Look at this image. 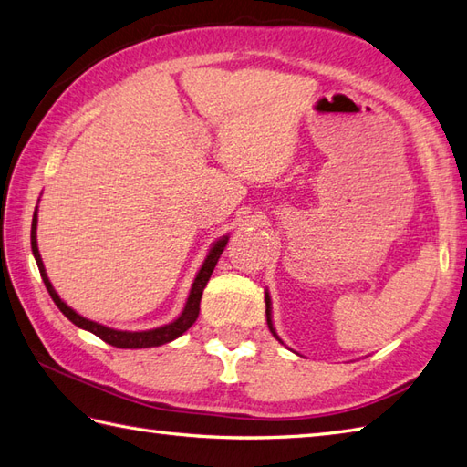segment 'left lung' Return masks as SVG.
<instances>
[{"mask_svg": "<svg viewBox=\"0 0 467 467\" xmlns=\"http://www.w3.org/2000/svg\"><path fill=\"white\" fill-rule=\"evenodd\" d=\"M270 294L268 292H265V318H268V328H270V332H272V335L275 337V338H278V335H275V330H274V325H272V306H270ZM280 340V338H278ZM282 342V340H280Z\"/></svg>", "mask_w": 467, "mask_h": 467, "instance_id": "left-lung-1", "label": "left lung"}]
</instances>
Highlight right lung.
Here are the masks:
<instances>
[{"label":"right lung","mask_w":467,"mask_h":467,"mask_svg":"<svg viewBox=\"0 0 467 467\" xmlns=\"http://www.w3.org/2000/svg\"><path fill=\"white\" fill-rule=\"evenodd\" d=\"M36 230H37V207H36L34 220H32V254H34V258H36L37 270H40V275H42V280H44V284H46V290L50 292V296H52V300L56 302V306L60 308V312L64 314L66 318H68V320L72 322V325L92 332V335H97L99 338H102L104 342H109V345L117 347V348H149V347H161V345H165V342L175 340L177 337L183 335L185 330L192 328L193 322H195L197 317H199V302H202L203 288L207 286L209 278H212V272H213V268H215L217 260H220V255H222V252H223V247H225L227 240H230V237L223 235L222 240H217V242L212 245V250H209L207 258H205V262H203V265H202V270H199L197 275H195L192 292H189V298H187V302H185V308H183V312H181L173 322H169V325L153 328V330L129 332V330H114V328H109V327H104V325H99V322H94V320H88V318L80 317L78 312L72 310V308L68 306V304H66V302L58 296V292L54 290L52 282L47 280V274H46V268H44L42 255H40V252H37Z\"/></svg>","instance_id":"obj_1"}]
</instances>
